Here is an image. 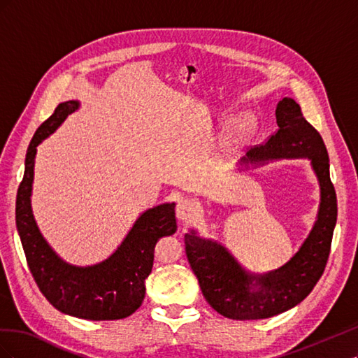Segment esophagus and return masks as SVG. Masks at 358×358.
<instances>
[{
  "label": "esophagus",
  "mask_w": 358,
  "mask_h": 358,
  "mask_svg": "<svg viewBox=\"0 0 358 358\" xmlns=\"http://www.w3.org/2000/svg\"><path fill=\"white\" fill-rule=\"evenodd\" d=\"M176 215L182 222H189L197 215V204L189 199H180L176 204Z\"/></svg>",
  "instance_id": "1"
}]
</instances>
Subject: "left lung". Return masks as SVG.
Segmentation results:
<instances>
[{
  "label": "left lung",
  "instance_id": "1",
  "mask_svg": "<svg viewBox=\"0 0 358 358\" xmlns=\"http://www.w3.org/2000/svg\"><path fill=\"white\" fill-rule=\"evenodd\" d=\"M278 131L264 145L251 148L242 162L268 158H309L318 178L321 201L317 221L299 252L273 272L254 275L236 262L218 242L185 234V252L204 299L221 315L248 321L275 317L305 300L317 285L330 255L338 200L330 180V164L322 137L301 113L300 106L285 96L276 107Z\"/></svg>",
  "mask_w": 358,
  "mask_h": 358
}]
</instances>
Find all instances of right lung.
I'll use <instances>...</instances> for the list:
<instances>
[{"label":"right lung","instance_id":"obj_1","mask_svg":"<svg viewBox=\"0 0 358 358\" xmlns=\"http://www.w3.org/2000/svg\"><path fill=\"white\" fill-rule=\"evenodd\" d=\"M79 109V101L58 104L32 137L25 173L16 197V227L29 272L53 308L91 321L127 318L145 299V280L154 264L155 243L176 231L175 203H164L138 216L124 242L104 262L78 267L61 259L41 236L31 209L37 146Z\"/></svg>","mask_w":358,"mask_h":358}]
</instances>
